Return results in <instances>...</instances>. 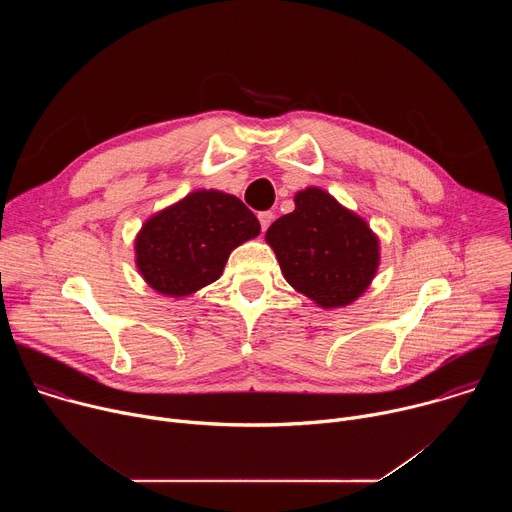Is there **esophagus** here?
I'll use <instances>...</instances> for the list:
<instances>
[{
    "mask_svg": "<svg viewBox=\"0 0 512 512\" xmlns=\"http://www.w3.org/2000/svg\"><path fill=\"white\" fill-rule=\"evenodd\" d=\"M271 221H273V212H271V210H263V212H259L261 231H267V227L271 225Z\"/></svg>",
    "mask_w": 512,
    "mask_h": 512,
    "instance_id": "34e87169",
    "label": "esophagus"
}]
</instances>
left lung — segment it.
Wrapping results in <instances>:
<instances>
[{
	"label": "left lung",
	"instance_id": "left-lung-1",
	"mask_svg": "<svg viewBox=\"0 0 512 512\" xmlns=\"http://www.w3.org/2000/svg\"><path fill=\"white\" fill-rule=\"evenodd\" d=\"M294 202L265 233L285 281L322 310L356 302L377 275L379 237L322 188L300 190Z\"/></svg>",
	"mask_w": 512,
	"mask_h": 512
}]
</instances>
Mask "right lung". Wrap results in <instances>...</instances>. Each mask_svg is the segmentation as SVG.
Here are the masks:
<instances>
[{
  "label": "right lung",
  "instance_id": "obj_1",
  "mask_svg": "<svg viewBox=\"0 0 512 512\" xmlns=\"http://www.w3.org/2000/svg\"><path fill=\"white\" fill-rule=\"evenodd\" d=\"M259 233L257 216L237 196L194 190L143 223L135 265L158 294L186 298L221 277L231 251Z\"/></svg>",
  "mask_w": 512,
  "mask_h": 512
}]
</instances>
